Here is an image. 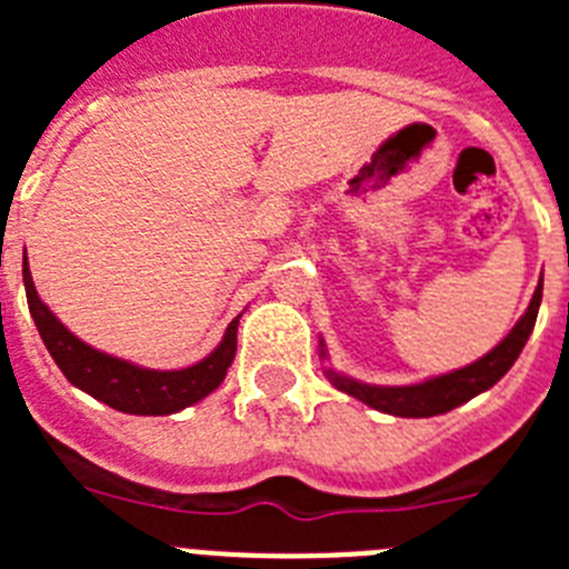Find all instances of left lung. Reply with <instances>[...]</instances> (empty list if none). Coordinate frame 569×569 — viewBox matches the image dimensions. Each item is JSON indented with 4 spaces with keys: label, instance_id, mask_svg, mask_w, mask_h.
<instances>
[{
    "label": "left lung",
    "instance_id": "8db88e82",
    "mask_svg": "<svg viewBox=\"0 0 569 569\" xmlns=\"http://www.w3.org/2000/svg\"><path fill=\"white\" fill-rule=\"evenodd\" d=\"M541 305V281L536 293H532L530 308L521 316L519 325L507 333V339L499 347H492L485 359L472 361V365L461 367L456 373L439 376V379L421 381V385L410 387H376L361 385V381L347 379V376L328 370V379L333 387L345 390L347 396L365 401V405L376 407L381 413L401 416V419H427V416H439L453 410V407L465 405L472 396L485 393L487 387H492L501 376L512 367V361L519 359L521 347L530 339L532 328H536V316H539Z\"/></svg>",
    "mask_w": 569,
    "mask_h": 569
}]
</instances>
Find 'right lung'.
Masks as SVG:
<instances>
[{
  "label": "right lung",
  "instance_id": "obj_1",
  "mask_svg": "<svg viewBox=\"0 0 569 569\" xmlns=\"http://www.w3.org/2000/svg\"><path fill=\"white\" fill-rule=\"evenodd\" d=\"M22 279L30 316L37 321L39 336H42L48 353L53 356L64 379L93 396V399L110 405L113 410L133 416L176 413V410L196 405L199 399L213 393L228 376V367L236 356L239 319L230 321L222 345L216 347L213 353L199 361V365L184 367V370H144V367L130 365V361L99 353V350H93V347L70 333L37 296L28 259L22 261Z\"/></svg>",
  "mask_w": 569,
  "mask_h": 569
}]
</instances>
